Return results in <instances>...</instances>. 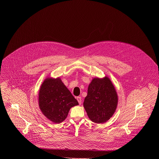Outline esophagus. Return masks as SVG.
I'll list each match as a JSON object with an SVG mask.
<instances>
[{
	"mask_svg": "<svg viewBox=\"0 0 159 159\" xmlns=\"http://www.w3.org/2000/svg\"><path fill=\"white\" fill-rule=\"evenodd\" d=\"M76 99H77V100L79 104L80 105V104H82V98H81L80 97H77Z\"/></svg>",
	"mask_w": 159,
	"mask_h": 159,
	"instance_id": "34e87169",
	"label": "esophagus"
}]
</instances>
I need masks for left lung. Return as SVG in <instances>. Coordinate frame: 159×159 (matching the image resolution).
I'll return each mask as SVG.
<instances>
[{"mask_svg": "<svg viewBox=\"0 0 159 159\" xmlns=\"http://www.w3.org/2000/svg\"><path fill=\"white\" fill-rule=\"evenodd\" d=\"M118 104L115 87L107 76L95 77L89 84L83 107L91 121L104 123L113 115Z\"/></svg>", "mask_w": 159, "mask_h": 159, "instance_id": "left-lung-1", "label": "left lung"}]
</instances>
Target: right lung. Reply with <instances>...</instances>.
<instances>
[{
	"mask_svg": "<svg viewBox=\"0 0 159 159\" xmlns=\"http://www.w3.org/2000/svg\"><path fill=\"white\" fill-rule=\"evenodd\" d=\"M38 101L42 114L54 123L64 121L70 108L79 105L60 77L46 78L40 86Z\"/></svg>",
	"mask_w": 159,
	"mask_h": 159,
	"instance_id": "1",
	"label": "right lung"
}]
</instances>
